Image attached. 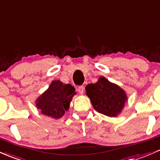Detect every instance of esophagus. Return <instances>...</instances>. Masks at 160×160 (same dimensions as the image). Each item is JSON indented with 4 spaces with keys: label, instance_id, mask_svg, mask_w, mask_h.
Here are the masks:
<instances>
[{
    "label": "esophagus",
    "instance_id": "1",
    "mask_svg": "<svg viewBox=\"0 0 160 160\" xmlns=\"http://www.w3.org/2000/svg\"><path fill=\"white\" fill-rule=\"evenodd\" d=\"M77 91H78V92L80 94H83V92H84V87H83V86H80V87H79L78 88H77Z\"/></svg>",
    "mask_w": 160,
    "mask_h": 160
}]
</instances>
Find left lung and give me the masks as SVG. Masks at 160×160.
Masks as SVG:
<instances>
[{
	"label": "left lung",
	"instance_id": "8db88e82",
	"mask_svg": "<svg viewBox=\"0 0 160 160\" xmlns=\"http://www.w3.org/2000/svg\"><path fill=\"white\" fill-rule=\"evenodd\" d=\"M85 89L93 108L107 116H118L128 100L124 89L104 77H100L96 83L88 84Z\"/></svg>",
	"mask_w": 160,
	"mask_h": 160
}]
</instances>
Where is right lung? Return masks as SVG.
<instances>
[{
  "instance_id": "1",
  "label": "right lung",
  "mask_w": 160,
  "mask_h": 160,
  "mask_svg": "<svg viewBox=\"0 0 160 160\" xmlns=\"http://www.w3.org/2000/svg\"><path fill=\"white\" fill-rule=\"evenodd\" d=\"M76 94L71 84H64L60 80H54L48 89L36 102L37 108L42 114L53 118H60L70 107L72 98Z\"/></svg>"
}]
</instances>
